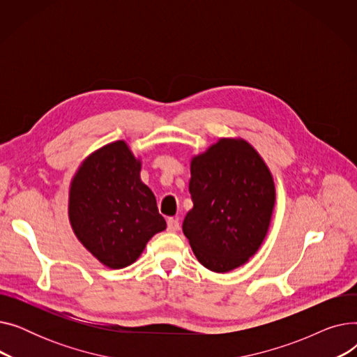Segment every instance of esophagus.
<instances>
[{"instance_id": "1", "label": "esophagus", "mask_w": 357, "mask_h": 357, "mask_svg": "<svg viewBox=\"0 0 357 357\" xmlns=\"http://www.w3.org/2000/svg\"><path fill=\"white\" fill-rule=\"evenodd\" d=\"M178 229H179V221H178V218L169 217V218H167V230L175 233Z\"/></svg>"}]
</instances>
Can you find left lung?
Returning <instances> with one entry per match:
<instances>
[{
	"label": "left lung",
	"instance_id": "8db88e82",
	"mask_svg": "<svg viewBox=\"0 0 357 357\" xmlns=\"http://www.w3.org/2000/svg\"><path fill=\"white\" fill-rule=\"evenodd\" d=\"M194 202L182 230L207 269L224 273L246 264L265 240L275 183L264 159L243 139H220L191 162Z\"/></svg>",
	"mask_w": 357,
	"mask_h": 357
}]
</instances>
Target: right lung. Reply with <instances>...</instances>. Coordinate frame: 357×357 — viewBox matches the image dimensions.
Instances as JSON below:
<instances>
[{
    "label": "right lung",
    "mask_w": 357,
    "mask_h": 357,
    "mask_svg": "<svg viewBox=\"0 0 357 357\" xmlns=\"http://www.w3.org/2000/svg\"><path fill=\"white\" fill-rule=\"evenodd\" d=\"M142 163L126 142L89 155L69 190V221L78 240L102 265L133 264L156 233L166 229L156 198L140 179Z\"/></svg>",
    "instance_id": "add662e5"
}]
</instances>
